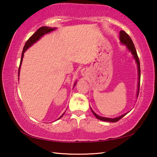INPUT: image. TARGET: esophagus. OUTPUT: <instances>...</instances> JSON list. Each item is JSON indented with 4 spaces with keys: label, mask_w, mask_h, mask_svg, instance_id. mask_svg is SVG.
<instances>
[{
    "label": "esophagus",
    "mask_w": 157,
    "mask_h": 157,
    "mask_svg": "<svg viewBox=\"0 0 157 157\" xmlns=\"http://www.w3.org/2000/svg\"><path fill=\"white\" fill-rule=\"evenodd\" d=\"M83 71H82V72H83Z\"/></svg>",
    "instance_id": "obj_1"
}]
</instances>
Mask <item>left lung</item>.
Wrapping results in <instances>:
<instances>
[{
    "label": "left lung",
    "mask_w": 157,
    "mask_h": 157,
    "mask_svg": "<svg viewBox=\"0 0 157 157\" xmlns=\"http://www.w3.org/2000/svg\"><path fill=\"white\" fill-rule=\"evenodd\" d=\"M119 39H120V41L123 44H125L127 46V47L129 49V51H131V52L132 53L133 56H134V59H136V61L137 63V65H138V92H137V96H138V94H139V90H140V61H139V58H138V56L137 55V52H136V48L134 46V43H133L132 40L130 38V36L127 34V33L125 31H120L119 32ZM92 112L94 115L96 117V118L101 120V121H109V122H117L119 120L121 119L122 117H123L127 113L124 115H122L121 116L119 117H117V118H114V119H111V118H106V117H100L98 115H96V113L92 111Z\"/></svg>",
    "instance_id": "left-lung-1"
}]
</instances>
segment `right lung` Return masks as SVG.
<instances>
[{
  "label": "right lung",
  "instance_id": "obj_1",
  "mask_svg": "<svg viewBox=\"0 0 157 157\" xmlns=\"http://www.w3.org/2000/svg\"><path fill=\"white\" fill-rule=\"evenodd\" d=\"M56 28H48V27H45V26H44V27H41L37 31H36L34 34H33L30 38H29L27 42H25V44L24 45V47H23V51H22V55H21V61H20V65H19V70H18V73L19 74V71H20V67H21V62H22V60H23V54H24L25 51L27 50L29 46H31L34 43H35L36 41L38 40L43 35H44L46 34H47V33L51 32L52 30H54V29H55ZM65 114V113H63V114L60 117V118H61L63 116V115Z\"/></svg>",
  "mask_w": 157,
  "mask_h": 157
}]
</instances>
